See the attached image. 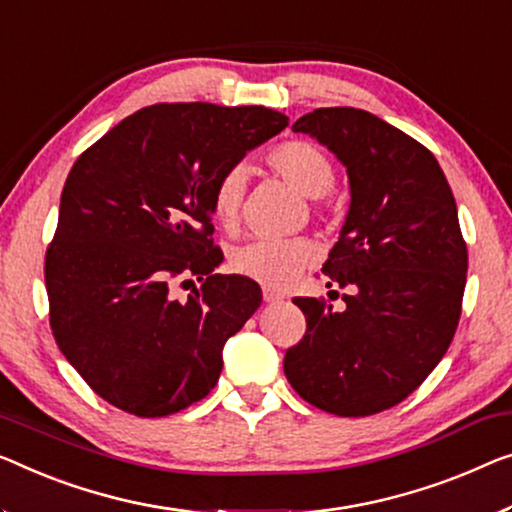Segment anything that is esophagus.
Listing matches in <instances>:
<instances>
[{
    "mask_svg": "<svg viewBox=\"0 0 512 512\" xmlns=\"http://www.w3.org/2000/svg\"><path fill=\"white\" fill-rule=\"evenodd\" d=\"M264 301L266 303H280V301H285V294H280L271 287H264Z\"/></svg>",
    "mask_w": 512,
    "mask_h": 512,
    "instance_id": "obj_1",
    "label": "esophagus"
}]
</instances>
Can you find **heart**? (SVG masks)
<instances>
[{"label":"heart","mask_w":512,"mask_h":512,"mask_svg":"<svg viewBox=\"0 0 512 512\" xmlns=\"http://www.w3.org/2000/svg\"><path fill=\"white\" fill-rule=\"evenodd\" d=\"M266 163L276 170L289 186L305 197H315L317 207H331L335 167L331 156L310 140H285L269 149ZM246 195V170L239 165L227 167L213 183L211 211L225 230H234L241 216ZM315 259V246L308 239H271L257 236L232 253V269L271 287H282Z\"/></svg>","instance_id":"heart-1"}]
</instances>
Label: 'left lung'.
I'll return each instance as SVG.
<instances>
[{"label":"left lung","instance_id":"1","mask_svg":"<svg viewBox=\"0 0 512 512\" xmlns=\"http://www.w3.org/2000/svg\"><path fill=\"white\" fill-rule=\"evenodd\" d=\"M310 133L347 165L352 207L326 285L347 308L296 296L303 338L285 352L287 381L312 407L372 416L409 398L451 347L467 285V241L432 151L358 108L303 114Z\"/></svg>","mask_w":512,"mask_h":512}]
</instances>
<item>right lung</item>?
Instances as JSON below:
<instances>
[{"instance_id": "1", "label": "right lung", "mask_w": 512, "mask_h": 512, "mask_svg": "<svg viewBox=\"0 0 512 512\" xmlns=\"http://www.w3.org/2000/svg\"><path fill=\"white\" fill-rule=\"evenodd\" d=\"M287 124L262 105L156 103L75 160L43 273L57 347L105 402L158 418L216 386L225 342L262 289L216 273L211 190ZM193 277L201 287L174 300L171 289Z\"/></svg>"}]
</instances>
